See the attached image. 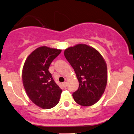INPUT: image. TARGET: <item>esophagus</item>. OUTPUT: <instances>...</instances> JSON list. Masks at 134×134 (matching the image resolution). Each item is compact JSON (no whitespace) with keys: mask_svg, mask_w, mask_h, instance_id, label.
Segmentation results:
<instances>
[{"mask_svg":"<svg viewBox=\"0 0 134 134\" xmlns=\"http://www.w3.org/2000/svg\"><path fill=\"white\" fill-rule=\"evenodd\" d=\"M62 85H63V86L64 87H67V82H65L62 83Z\"/></svg>","mask_w":134,"mask_h":134,"instance_id":"esophagus-1","label":"esophagus"}]
</instances>
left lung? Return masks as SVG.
<instances>
[{
  "mask_svg": "<svg viewBox=\"0 0 134 134\" xmlns=\"http://www.w3.org/2000/svg\"><path fill=\"white\" fill-rule=\"evenodd\" d=\"M64 55L79 82V88L72 94L74 100L83 106L95 104L107 85V65L104 58L97 50L84 44L68 47Z\"/></svg>",
  "mask_w": 134,
  "mask_h": 134,
  "instance_id": "8db88e82",
  "label": "left lung"
}]
</instances>
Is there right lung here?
Segmentation results:
<instances>
[{
    "label": "right lung",
    "mask_w": 134,
    "mask_h": 134,
    "mask_svg": "<svg viewBox=\"0 0 134 134\" xmlns=\"http://www.w3.org/2000/svg\"><path fill=\"white\" fill-rule=\"evenodd\" d=\"M61 51L40 47L28 55L23 65L22 80L27 95L32 102L43 109H51L59 102L62 90L55 83L48 69Z\"/></svg>",
    "instance_id": "obj_1"
}]
</instances>
